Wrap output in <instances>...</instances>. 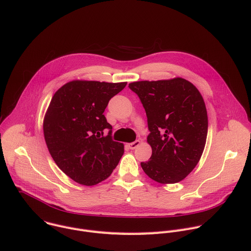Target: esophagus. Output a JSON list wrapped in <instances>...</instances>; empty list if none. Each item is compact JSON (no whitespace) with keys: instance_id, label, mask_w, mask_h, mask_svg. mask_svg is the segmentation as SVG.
<instances>
[{"instance_id":"34e87169","label":"esophagus","mask_w":251,"mask_h":251,"mask_svg":"<svg viewBox=\"0 0 251 251\" xmlns=\"http://www.w3.org/2000/svg\"><path fill=\"white\" fill-rule=\"evenodd\" d=\"M139 144H140V141H139V140H136V141H134V142H132V143H129V144H128V147L133 150V149H135V148H137V147L139 146Z\"/></svg>"}]
</instances>
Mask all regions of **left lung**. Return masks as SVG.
I'll use <instances>...</instances> for the list:
<instances>
[{"label": "left lung", "mask_w": 251, "mask_h": 251, "mask_svg": "<svg viewBox=\"0 0 251 251\" xmlns=\"http://www.w3.org/2000/svg\"><path fill=\"white\" fill-rule=\"evenodd\" d=\"M138 95L150 131V160L141 162L154 181L173 184L197 165L206 143L208 118L198 89L183 78L129 84Z\"/></svg>", "instance_id": "8db88e82"}]
</instances>
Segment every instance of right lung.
<instances>
[{
	"instance_id": "right-lung-1",
	"label": "right lung",
	"mask_w": 251,
	"mask_h": 251,
	"mask_svg": "<svg viewBox=\"0 0 251 251\" xmlns=\"http://www.w3.org/2000/svg\"><path fill=\"white\" fill-rule=\"evenodd\" d=\"M126 84L75 80L62 86L50 102L43 124L45 141L57 166L77 183H100L120 161L124 145L112 139L103 113Z\"/></svg>"
}]
</instances>
